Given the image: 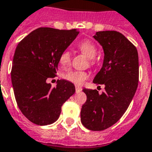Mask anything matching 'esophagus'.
I'll return each instance as SVG.
<instances>
[{"label":"esophagus","mask_w":152,"mask_h":152,"mask_svg":"<svg viewBox=\"0 0 152 152\" xmlns=\"http://www.w3.org/2000/svg\"><path fill=\"white\" fill-rule=\"evenodd\" d=\"M75 88H76V92H80L81 91H82V88L81 87H79V86H76L75 87Z\"/></svg>","instance_id":"esophagus-1"}]
</instances>
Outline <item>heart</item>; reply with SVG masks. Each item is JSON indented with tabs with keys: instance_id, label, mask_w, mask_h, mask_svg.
Returning a JSON list of instances; mask_svg holds the SVG:
<instances>
[{
	"instance_id": "b5f03b06",
	"label": "heart",
	"mask_w": 152,
	"mask_h": 152,
	"mask_svg": "<svg viewBox=\"0 0 152 152\" xmlns=\"http://www.w3.org/2000/svg\"><path fill=\"white\" fill-rule=\"evenodd\" d=\"M79 50L89 58V64L93 66L95 64V57L97 54V48L92 42L85 40L78 45ZM71 61V54L69 51H64L59 57V64L62 68H65ZM89 77V74L86 71H69L63 75L65 80L71 82L76 85H82L83 82Z\"/></svg>"
}]
</instances>
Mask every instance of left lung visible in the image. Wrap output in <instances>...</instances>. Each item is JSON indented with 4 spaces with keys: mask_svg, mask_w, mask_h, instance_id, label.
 I'll list each match as a JSON object with an SVG mask.
<instances>
[{
    "mask_svg": "<svg viewBox=\"0 0 152 152\" xmlns=\"http://www.w3.org/2000/svg\"><path fill=\"white\" fill-rule=\"evenodd\" d=\"M94 38L103 48L104 61L93 82L105 88L102 94L83 89L87 101L80 118L88 129L102 131L114 125L129 106L138 86L139 57L136 46L120 32L98 31Z\"/></svg>",
    "mask_w": 152,
    "mask_h": 152,
    "instance_id": "8db88e82",
    "label": "left lung"
}]
</instances>
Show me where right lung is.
I'll use <instances>...</instances> for the list:
<instances>
[{"mask_svg":"<svg viewBox=\"0 0 152 152\" xmlns=\"http://www.w3.org/2000/svg\"><path fill=\"white\" fill-rule=\"evenodd\" d=\"M79 31L40 27L19 42L13 56L11 78L15 100L26 118L38 125L55 122L62 105L75 93L71 82L58 80L53 88L48 79L57 76L60 55Z\"/></svg>","mask_w":152,"mask_h":152,"instance_id":"right-lung-1","label":"right lung"}]
</instances>
